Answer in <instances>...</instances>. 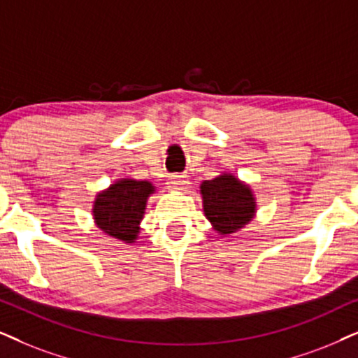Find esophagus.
Instances as JSON below:
<instances>
[{"mask_svg": "<svg viewBox=\"0 0 358 358\" xmlns=\"http://www.w3.org/2000/svg\"><path fill=\"white\" fill-rule=\"evenodd\" d=\"M188 185L187 175H171L169 180V187L171 189H183Z\"/></svg>", "mask_w": 358, "mask_h": 358, "instance_id": "esophagus-1", "label": "esophagus"}]
</instances>
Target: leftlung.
Returning <instances> with one entry per match:
<instances>
[{
    "mask_svg": "<svg viewBox=\"0 0 358 358\" xmlns=\"http://www.w3.org/2000/svg\"><path fill=\"white\" fill-rule=\"evenodd\" d=\"M203 211L221 236L238 233L256 216V198L248 183L233 173H221L200 185Z\"/></svg>",
    "mask_w": 358,
    "mask_h": 358,
    "instance_id": "obj_1",
    "label": "left lung"
}]
</instances>
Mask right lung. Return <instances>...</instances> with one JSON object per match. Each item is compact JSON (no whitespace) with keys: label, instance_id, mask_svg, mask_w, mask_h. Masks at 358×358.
Masks as SVG:
<instances>
[{"label":"right lung","instance_id":"add662e5","mask_svg":"<svg viewBox=\"0 0 358 358\" xmlns=\"http://www.w3.org/2000/svg\"><path fill=\"white\" fill-rule=\"evenodd\" d=\"M153 183L147 180L120 178L96 194L92 205L94 223L107 236L134 244L138 239L140 223L147 210Z\"/></svg>","mask_w":358,"mask_h":358}]
</instances>
